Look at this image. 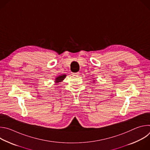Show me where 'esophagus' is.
Returning a JSON list of instances; mask_svg holds the SVG:
<instances>
[{
	"label": "esophagus",
	"instance_id": "1",
	"mask_svg": "<svg viewBox=\"0 0 150 150\" xmlns=\"http://www.w3.org/2000/svg\"><path fill=\"white\" fill-rule=\"evenodd\" d=\"M72 74H73L74 75H78L79 74V72H75V73H72Z\"/></svg>",
	"mask_w": 150,
	"mask_h": 150
}]
</instances>
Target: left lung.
Returning a JSON list of instances; mask_svg holds the SVG:
<instances>
[{
  "instance_id": "8db88e82",
  "label": "left lung",
  "mask_w": 150,
  "mask_h": 150,
  "mask_svg": "<svg viewBox=\"0 0 150 150\" xmlns=\"http://www.w3.org/2000/svg\"><path fill=\"white\" fill-rule=\"evenodd\" d=\"M95 79V78H93V79H93V83H94V82H96V80H95V79Z\"/></svg>"
}]
</instances>
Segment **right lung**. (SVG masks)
I'll list each match as a JSON object with an SVG mask.
<instances>
[{
	"label": "right lung",
	"mask_w": 150,
	"mask_h": 150,
	"mask_svg": "<svg viewBox=\"0 0 150 150\" xmlns=\"http://www.w3.org/2000/svg\"><path fill=\"white\" fill-rule=\"evenodd\" d=\"M67 76V75L65 74H62L61 75H59L57 77L55 78V79H54V83L55 84H58L59 82H62L63 80H64V79H65Z\"/></svg>",
	"instance_id": "right-lung-1"
}]
</instances>
